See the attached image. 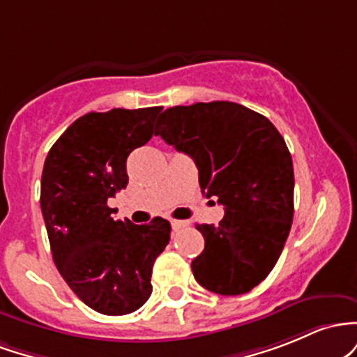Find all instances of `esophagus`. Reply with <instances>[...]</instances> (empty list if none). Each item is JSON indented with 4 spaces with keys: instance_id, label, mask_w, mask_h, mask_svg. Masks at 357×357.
I'll return each instance as SVG.
<instances>
[{
    "instance_id": "esophagus-1",
    "label": "esophagus",
    "mask_w": 357,
    "mask_h": 357,
    "mask_svg": "<svg viewBox=\"0 0 357 357\" xmlns=\"http://www.w3.org/2000/svg\"><path fill=\"white\" fill-rule=\"evenodd\" d=\"M170 224H172V229H174V231H178V229H182V227L189 226V222H187V221H178V219H172Z\"/></svg>"
}]
</instances>
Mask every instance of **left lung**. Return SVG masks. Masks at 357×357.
I'll return each mask as SVG.
<instances>
[{
  "label": "left lung",
  "mask_w": 357,
  "mask_h": 357,
  "mask_svg": "<svg viewBox=\"0 0 357 357\" xmlns=\"http://www.w3.org/2000/svg\"><path fill=\"white\" fill-rule=\"evenodd\" d=\"M155 135L194 160L207 199L224 206L219 226L192 261L195 280L219 295L253 290L273 270L294 221V163L270 119L229 101L168 107Z\"/></svg>",
  "instance_id": "left-lung-1"
}]
</instances>
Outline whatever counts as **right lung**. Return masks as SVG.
I'll list each match as a JSON object with an SVG mask.
<instances>
[{
	"mask_svg": "<svg viewBox=\"0 0 357 357\" xmlns=\"http://www.w3.org/2000/svg\"><path fill=\"white\" fill-rule=\"evenodd\" d=\"M162 106L87 113L50 148L40 207L52 256L70 290L104 315L138 310L151 295L155 259L170 241V222L114 221L107 199L126 189V160L153 136Z\"/></svg>",
	"mask_w": 357,
	"mask_h": 357,
	"instance_id": "add662e5",
	"label": "right lung"
}]
</instances>
